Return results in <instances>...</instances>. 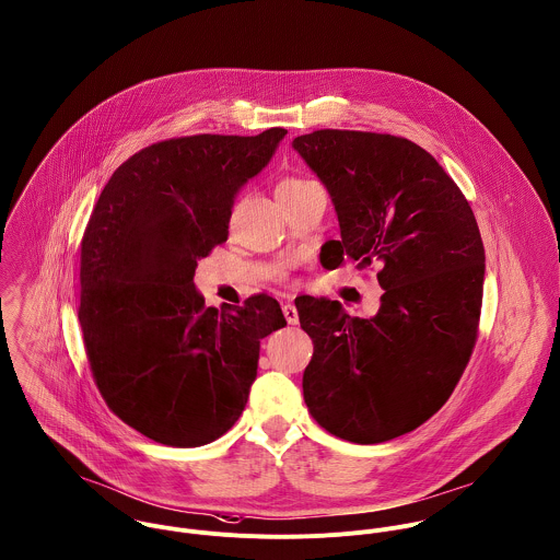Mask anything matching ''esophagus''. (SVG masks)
Listing matches in <instances>:
<instances>
[{"mask_svg":"<svg viewBox=\"0 0 560 560\" xmlns=\"http://www.w3.org/2000/svg\"><path fill=\"white\" fill-rule=\"evenodd\" d=\"M283 316H285L288 325H299V312H296V307L292 303L283 305Z\"/></svg>","mask_w":560,"mask_h":560,"instance_id":"34e87169","label":"esophagus"}]
</instances>
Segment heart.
<instances>
[{"label":"heart","instance_id":"1","mask_svg":"<svg viewBox=\"0 0 560 560\" xmlns=\"http://www.w3.org/2000/svg\"><path fill=\"white\" fill-rule=\"evenodd\" d=\"M318 184L312 179H303V177H285L277 184V195H299L305 192L310 188H316Z\"/></svg>","mask_w":560,"mask_h":560}]
</instances>
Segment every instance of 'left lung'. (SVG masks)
<instances>
[{
  "mask_svg": "<svg viewBox=\"0 0 560 560\" xmlns=\"http://www.w3.org/2000/svg\"><path fill=\"white\" fill-rule=\"evenodd\" d=\"M292 147L336 206L343 255L378 264L385 290L374 318H350L337 301L296 299L314 341L303 396L314 420L354 444L400 438L454 392L478 336L485 248L474 212L416 142L372 131L318 129Z\"/></svg>",
  "mask_w": 560,
  "mask_h": 560,
  "instance_id": "obj_1",
  "label": "left lung"
}]
</instances>
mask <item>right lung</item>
Segmentation results:
<instances>
[{"label": "right lung", "mask_w": 560, "mask_h": 560, "mask_svg": "<svg viewBox=\"0 0 560 560\" xmlns=\"http://www.w3.org/2000/svg\"><path fill=\"white\" fill-rule=\"evenodd\" d=\"M285 133L144 147L114 171L86 224L78 316L91 372L114 416L158 444L224 435L248 400L259 341L285 327L268 294L219 312L192 281L229 235L235 195Z\"/></svg>", "instance_id": "right-lung-1"}]
</instances>
